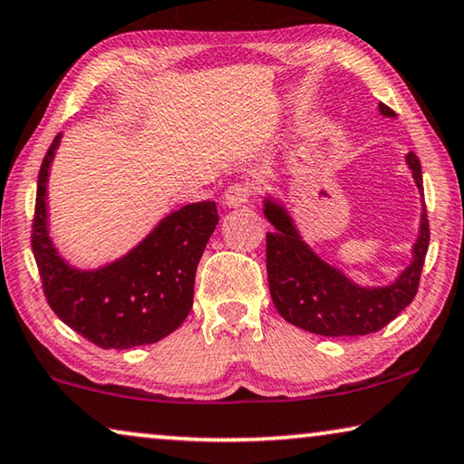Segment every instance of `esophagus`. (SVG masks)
I'll use <instances>...</instances> for the list:
<instances>
[{
	"label": "esophagus",
	"instance_id": "obj_1",
	"mask_svg": "<svg viewBox=\"0 0 464 464\" xmlns=\"http://www.w3.org/2000/svg\"><path fill=\"white\" fill-rule=\"evenodd\" d=\"M251 198V186L248 184H234L224 192L226 207H243Z\"/></svg>",
	"mask_w": 464,
	"mask_h": 464
}]
</instances>
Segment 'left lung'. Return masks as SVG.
Masks as SVG:
<instances>
[{
  "label": "left lung",
  "mask_w": 464,
  "mask_h": 464,
  "mask_svg": "<svg viewBox=\"0 0 464 464\" xmlns=\"http://www.w3.org/2000/svg\"><path fill=\"white\" fill-rule=\"evenodd\" d=\"M382 117H395L379 104ZM414 184L422 194L420 160L406 154ZM264 216L274 226L266 234V266L270 295L278 314L293 326L324 337H360L387 326L406 305L412 304L419 288L422 264L429 248V219L422 203L419 237L412 245V261L398 278L382 286H362L320 257L301 237L291 213L276 197L264 198Z\"/></svg>",
  "instance_id": "left-lung-1"
}]
</instances>
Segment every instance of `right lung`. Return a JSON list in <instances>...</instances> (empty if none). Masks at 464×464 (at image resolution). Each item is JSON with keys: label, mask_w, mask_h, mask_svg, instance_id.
<instances>
[{"label": "right lung", "mask_w": 464, "mask_h": 464, "mask_svg": "<svg viewBox=\"0 0 464 464\" xmlns=\"http://www.w3.org/2000/svg\"><path fill=\"white\" fill-rule=\"evenodd\" d=\"M63 133L45 152L37 179L33 255L44 293L60 320L102 349L157 343L192 310L198 261L219 216L213 200L190 203L159 221L119 259L82 270L58 253L48 227V178Z\"/></svg>", "instance_id": "add662e5"}]
</instances>
